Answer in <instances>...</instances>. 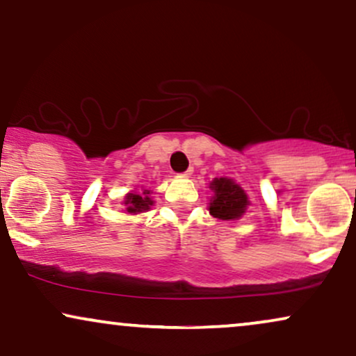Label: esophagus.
Listing matches in <instances>:
<instances>
[{
  "label": "esophagus",
  "mask_w": 356,
  "mask_h": 356,
  "mask_svg": "<svg viewBox=\"0 0 356 356\" xmlns=\"http://www.w3.org/2000/svg\"><path fill=\"white\" fill-rule=\"evenodd\" d=\"M192 174H193V168H188V169L186 170V172H182L181 175H182V177H191Z\"/></svg>",
  "instance_id": "1"
}]
</instances>
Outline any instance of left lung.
I'll return each instance as SVG.
<instances>
[{
  "label": "left lung",
  "instance_id": "left-lung-1",
  "mask_svg": "<svg viewBox=\"0 0 356 356\" xmlns=\"http://www.w3.org/2000/svg\"><path fill=\"white\" fill-rule=\"evenodd\" d=\"M213 197L210 200V215L218 220H236L248 209L246 192L228 177H217L210 184Z\"/></svg>",
  "mask_w": 356,
  "mask_h": 356
}]
</instances>
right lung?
<instances>
[{"label": "right lung", "mask_w": 356, "mask_h": 356, "mask_svg": "<svg viewBox=\"0 0 356 356\" xmlns=\"http://www.w3.org/2000/svg\"><path fill=\"white\" fill-rule=\"evenodd\" d=\"M149 191H141V192H131L126 195L124 205L128 213H141L151 209V205L154 204V200L149 197Z\"/></svg>", "instance_id": "right-lung-1"}]
</instances>
